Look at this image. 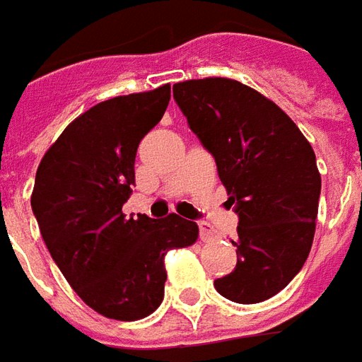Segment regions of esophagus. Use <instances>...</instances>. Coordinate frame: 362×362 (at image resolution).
Here are the masks:
<instances>
[{
	"instance_id": "1",
	"label": "esophagus",
	"mask_w": 362,
	"mask_h": 362,
	"mask_svg": "<svg viewBox=\"0 0 362 362\" xmlns=\"http://www.w3.org/2000/svg\"><path fill=\"white\" fill-rule=\"evenodd\" d=\"M199 228H200V239H202V241H212V239H216V231H214L212 226H210L208 221H200Z\"/></svg>"
}]
</instances>
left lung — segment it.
<instances>
[{
	"label": "left lung",
	"mask_w": 362,
	"mask_h": 362,
	"mask_svg": "<svg viewBox=\"0 0 362 362\" xmlns=\"http://www.w3.org/2000/svg\"><path fill=\"white\" fill-rule=\"evenodd\" d=\"M173 98L214 156L239 216L235 270L214 287L241 305L270 299L313 247L320 199L315 150L281 107L239 81H183L173 84Z\"/></svg>",
	"instance_id": "1"
}]
</instances>
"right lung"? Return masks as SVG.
<instances>
[{
    "instance_id": "obj_1",
    "label": "right lung",
    "mask_w": 362,
    "mask_h": 362,
    "mask_svg": "<svg viewBox=\"0 0 362 362\" xmlns=\"http://www.w3.org/2000/svg\"><path fill=\"white\" fill-rule=\"evenodd\" d=\"M171 86L100 102L65 127L42 158L33 212L57 268L98 315L133 322L163 299L171 249L199 239V226L170 214L127 218L136 148L170 104Z\"/></svg>"
}]
</instances>
